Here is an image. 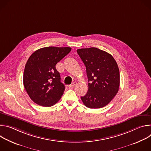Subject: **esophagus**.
Masks as SVG:
<instances>
[{
	"label": "esophagus",
	"mask_w": 151,
	"mask_h": 151,
	"mask_svg": "<svg viewBox=\"0 0 151 151\" xmlns=\"http://www.w3.org/2000/svg\"><path fill=\"white\" fill-rule=\"evenodd\" d=\"M76 84H77V82H73L72 84L69 85L68 86V87H69V88H72V87H75V86H76Z\"/></svg>",
	"instance_id": "34e87169"
}]
</instances>
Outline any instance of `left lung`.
I'll list each match as a JSON object with an SVG mask.
<instances>
[{
	"label": "left lung",
	"instance_id": "obj_1",
	"mask_svg": "<svg viewBox=\"0 0 151 151\" xmlns=\"http://www.w3.org/2000/svg\"><path fill=\"white\" fill-rule=\"evenodd\" d=\"M77 52L86 67L88 90L81 97L85 106L101 108L117 94L120 82L118 64L112 55L97 48H82Z\"/></svg>",
	"mask_w": 151,
	"mask_h": 151
}]
</instances>
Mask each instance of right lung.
<instances>
[{"mask_svg": "<svg viewBox=\"0 0 151 151\" xmlns=\"http://www.w3.org/2000/svg\"><path fill=\"white\" fill-rule=\"evenodd\" d=\"M71 51L70 47H48L39 49L29 58L23 84L30 98L38 105L50 107L61 99L65 86L55 65Z\"/></svg>", "mask_w": 151, "mask_h": 151, "instance_id": "obj_1", "label": "right lung"}]
</instances>
